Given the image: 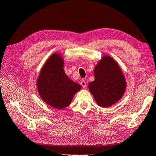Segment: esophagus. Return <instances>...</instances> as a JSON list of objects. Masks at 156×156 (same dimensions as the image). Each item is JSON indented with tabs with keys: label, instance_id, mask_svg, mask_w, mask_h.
<instances>
[{
	"label": "esophagus",
	"instance_id": "obj_1",
	"mask_svg": "<svg viewBox=\"0 0 156 156\" xmlns=\"http://www.w3.org/2000/svg\"><path fill=\"white\" fill-rule=\"evenodd\" d=\"M80 84H81V86H82L83 87H86V86H87L86 82L84 81V80H82V81L80 82Z\"/></svg>",
	"mask_w": 156,
	"mask_h": 156
}]
</instances>
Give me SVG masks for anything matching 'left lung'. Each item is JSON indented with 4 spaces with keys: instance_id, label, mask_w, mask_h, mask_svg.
Listing matches in <instances>:
<instances>
[{
    "instance_id": "8db88e82",
    "label": "left lung",
    "mask_w": 156,
    "mask_h": 156,
    "mask_svg": "<svg viewBox=\"0 0 156 156\" xmlns=\"http://www.w3.org/2000/svg\"><path fill=\"white\" fill-rule=\"evenodd\" d=\"M95 80L88 85L97 104L106 108L122 99L126 81L119 65L112 57H102L94 69Z\"/></svg>"
}]
</instances>
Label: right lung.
I'll return each mask as SVG.
<instances>
[{"instance_id":"obj_1","label":"right lung","mask_w":156,"mask_h":156,"mask_svg":"<svg viewBox=\"0 0 156 156\" xmlns=\"http://www.w3.org/2000/svg\"><path fill=\"white\" fill-rule=\"evenodd\" d=\"M63 66V57L54 53L42 66L37 81V90L42 99L56 109L69 106L75 93L82 88L66 75Z\"/></svg>"}]
</instances>
